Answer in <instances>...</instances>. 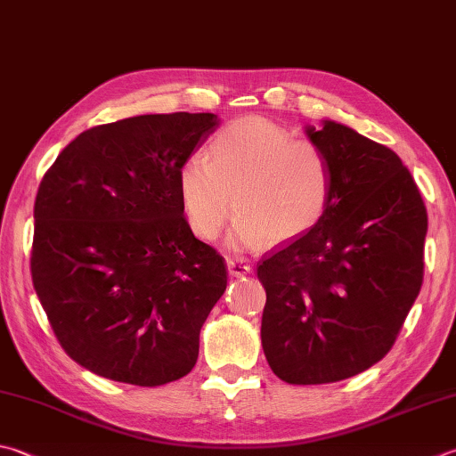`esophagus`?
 <instances>
[{
  "mask_svg": "<svg viewBox=\"0 0 456 456\" xmlns=\"http://www.w3.org/2000/svg\"><path fill=\"white\" fill-rule=\"evenodd\" d=\"M226 265H228V273L234 278H242V276H246V273H250V270H252L250 265L242 260H228Z\"/></svg>",
  "mask_w": 456,
  "mask_h": 456,
  "instance_id": "obj_1",
  "label": "esophagus"
}]
</instances>
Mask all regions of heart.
I'll return each instance as SVG.
<instances>
[{
    "instance_id": "1",
    "label": "heart",
    "mask_w": 456,
    "mask_h": 456,
    "mask_svg": "<svg viewBox=\"0 0 456 456\" xmlns=\"http://www.w3.org/2000/svg\"><path fill=\"white\" fill-rule=\"evenodd\" d=\"M331 188L325 152L262 117L224 126L214 134L210 157L192 152L178 168L180 204L200 240L216 238L236 206L232 250L302 238L328 212Z\"/></svg>"
}]
</instances>
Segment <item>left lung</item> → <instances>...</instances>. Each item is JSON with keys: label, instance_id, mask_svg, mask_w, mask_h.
<instances>
[{"label": "left lung", "instance_id": "8db88e82", "mask_svg": "<svg viewBox=\"0 0 456 456\" xmlns=\"http://www.w3.org/2000/svg\"><path fill=\"white\" fill-rule=\"evenodd\" d=\"M330 160L320 224L257 265L262 347L291 385L347 379L389 354L423 283L427 208L391 149L335 121L305 126Z\"/></svg>", "mask_w": 456, "mask_h": 456}]
</instances>
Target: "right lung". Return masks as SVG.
<instances>
[{
    "mask_svg": "<svg viewBox=\"0 0 456 456\" xmlns=\"http://www.w3.org/2000/svg\"><path fill=\"white\" fill-rule=\"evenodd\" d=\"M218 123L173 113L93 126L43 176L33 288L65 354L91 373L157 387L192 371L228 278L188 226L178 168Z\"/></svg>",
    "mask_w": 456,
    "mask_h": 456,
    "instance_id": "obj_1",
    "label": "right lung"
}]
</instances>
